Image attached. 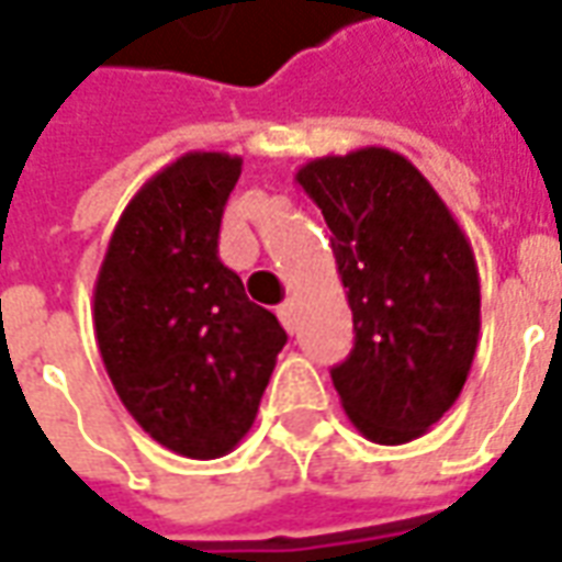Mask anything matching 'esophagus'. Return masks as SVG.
I'll return each instance as SVG.
<instances>
[{
	"mask_svg": "<svg viewBox=\"0 0 562 562\" xmlns=\"http://www.w3.org/2000/svg\"><path fill=\"white\" fill-rule=\"evenodd\" d=\"M278 317H281L284 329H288V333H293V329H296V302L293 300L284 302V305L278 308Z\"/></svg>",
	"mask_w": 562,
	"mask_h": 562,
	"instance_id": "34e87169",
	"label": "esophagus"
}]
</instances>
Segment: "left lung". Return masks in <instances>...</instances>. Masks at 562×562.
Here are the masks:
<instances>
[{
	"mask_svg": "<svg viewBox=\"0 0 562 562\" xmlns=\"http://www.w3.org/2000/svg\"><path fill=\"white\" fill-rule=\"evenodd\" d=\"M296 184L324 211L353 314L333 369L341 408L369 441L420 439L463 390L481 329L479 266L436 187L390 147L317 157Z\"/></svg>",
	"mask_w": 562,
	"mask_h": 562,
	"instance_id": "left-lung-1",
	"label": "left lung"
}]
</instances>
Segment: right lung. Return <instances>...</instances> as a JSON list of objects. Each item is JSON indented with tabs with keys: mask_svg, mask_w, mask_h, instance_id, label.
<instances>
[{
	"mask_svg": "<svg viewBox=\"0 0 562 562\" xmlns=\"http://www.w3.org/2000/svg\"><path fill=\"white\" fill-rule=\"evenodd\" d=\"M241 157L190 150L147 178L111 233L93 329L111 384L162 448L214 460L254 427L288 333L217 257Z\"/></svg>",
	"mask_w": 562,
	"mask_h": 562,
	"instance_id": "1",
	"label": "right lung"
}]
</instances>
